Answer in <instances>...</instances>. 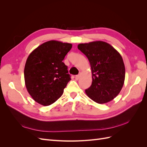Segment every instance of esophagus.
Wrapping results in <instances>:
<instances>
[{"label": "esophagus", "mask_w": 147, "mask_h": 147, "mask_svg": "<svg viewBox=\"0 0 147 147\" xmlns=\"http://www.w3.org/2000/svg\"><path fill=\"white\" fill-rule=\"evenodd\" d=\"M80 77V74H79L78 75H76V76L75 77V80H78L79 79V78Z\"/></svg>", "instance_id": "esophagus-1"}]
</instances>
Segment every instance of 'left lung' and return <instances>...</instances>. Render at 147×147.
<instances>
[{
  "mask_svg": "<svg viewBox=\"0 0 147 147\" xmlns=\"http://www.w3.org/2000/svg\"><path fill=\"white\" fill-rule=\"evenodd\" d=\"M78 50L90 61L92 84L85 90L98 104L112 100L121 91L125 79V67L121 55L108 43L102 41L80 43Z\"/></svg>",
  "mask_w": 147,
  "mask_h": 147,
  "instance_id": "1",
  "label": "left lung"
}]
</instances>
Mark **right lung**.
I'll return each instance as SVG.
<instances>
[{"mask_svg":"<svg viewBox=\"0 0 147 147\" xmlns=\"http://www.w3.org/2000/svg\"><path fill=\"white\" fill-rule=\"evenodd\" d=\"M72 45L56 40L42 43L32 51L26 62V87L37 103L44 106L55 102L63 95L71 78L63 61Z\"/></svg>","mask_w":147,"mask_h":147,"instance_id":"1","label":"right lung"}]
</instances>
